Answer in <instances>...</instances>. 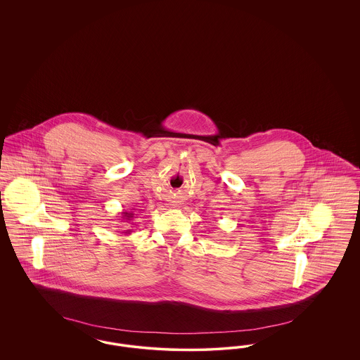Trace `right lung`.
<instances>
[{"mask_svg": "<svg viewBox=\"0 0 360 360\" xmlns=\"http://www.w3.org/2000/svg\"><path fill=\"white\" fill-rule=\"evenodd\" d=\"M134 216H135V213H134L132 210H131V212L124 210V212H121V217H122V220H121V221L131 223V221H132V219H134ZM124 233H131V229H127Z\"/></svg>", "mask_w": 360, "mask_h": 360, "instance_id": "obj_1", "label": "right lung"}]
</instances>
